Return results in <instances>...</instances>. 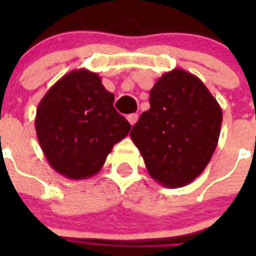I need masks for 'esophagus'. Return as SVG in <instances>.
Here are the masks:
<instances>
[{
  "mask_svg": "<svg viewBox=\"0 0 256 256\" xmlns=\"http://www.w3.org/2000/svg\"><path fill=\"white\" fill-rule=\"evenodd\" d=\"M126 119H128V122L130 123V126H134V124L137 123V120H138V115H137V114H130L128 116H126Z\"/></svg>",
  "mask_w": 256,
  "mask_h": 256,
  "instance_id": "1",
  "label": "esophagus"
}]
</instances>
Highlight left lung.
<instances>
[{
	"instance_id": "8db88e82",
	"label": "left lung",
	"mask_w": 256,
	"mask_h": 256,
	"mask_svg": "<svg viewBox=\"0 0 256 256\" xmlns=\"http://www.w3.org/2000/svg\"><path fill=\"white\" fill-rule=\"evenodd\" d=\"M222 108L194 74L173 69L150 91V108L130 130L148 174L166 187H182L202 173L218 144Z\"/></svg>"
}]
</instances>
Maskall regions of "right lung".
<instances>
[{"label":"right lung","mask_w":256,"mask_h":256,"mask_svg":"<svg viewBox=\"0 0 256 256\" xmlns=\"http://www.w3.org/2000/svg\"><path fill=\"white\" fill-rule=\"evenodd\" d=\"M98 74L72 70L40 100L36 132L47 162L64 177L86 180L101 170L130 124L112 106Z\"/></svg>","instance_id":"obj_1"}]
</instances>
